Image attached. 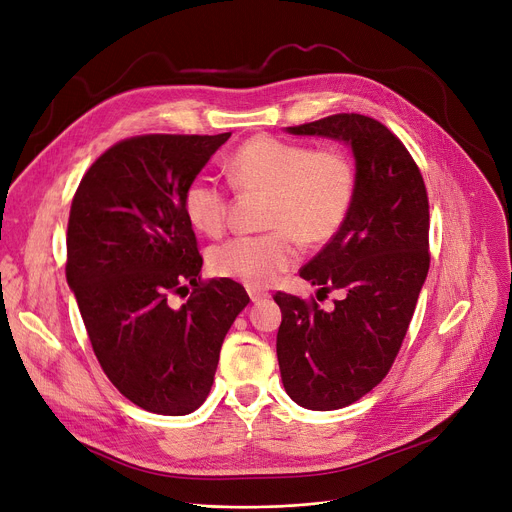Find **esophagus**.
<instances>
[{"label":"esophagus","instance_id":"34e87169","mask_svg":"<svg viewBox=\"0 0 512 512\" xmlns=\"http://www.w3.org/2000/svg\"><path fill=\"white\" fill-rule=\"evenodd\" d=\"M247 292H249V298H251V302H261V300H267V298H269V292H265V290H255V288H249Z\"/></svg>","mask_w":512,"mask_h":512}]
</instances>
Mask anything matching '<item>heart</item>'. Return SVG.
Listing matches in <instances>:
<instances>
[{"instance_id": "heart-1", "label": "heart", "mask_w": 512, "mask_h": 512, "mask_svg": "<svg viewBox=\"0 0 512 512\" xmlns=\"http://www.w3.org/2000/svg\"><path fill=\"white\" fill-rule=\"evenodd\" d=\"M232 188L265 192L263 235L237 237L216 245L210 269L249 288H267L298 261V241H331L349 216L355 198V167L335 147L312 149L273 134H257L224 159ZM183 212L190 224L216 237L228 220V192L208 177H194L183 190Z\"/></svg>"}]
</instances>
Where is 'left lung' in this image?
I'll return each mask as SVG.
<instances>
[{
  "mask_svg": "<svg viewBox=\"0 0 512 512\" xmlns=\"http://www.w3.org/2000/svg\"><path fill=\"white\" fill-rule=\"evenodd\" d=\"M290 134L351 145L355 198L337 235L302 269L318 292L341 294L333 310L277 292V361L288 396L337 410L374 390L390 371L429 271V198L400 138L361 114L290 126Z\"/></svg>",
  "mask_w": 512,
  "mask_h": 512,
  "instance_id": "left-lung-1",
  "label": "left lung"
}]
</instances>
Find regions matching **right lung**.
<instances>
[{"label":"right lung","instance_id":"1","mask_svg":"<svg viewBox=\"0 0 512 512\" xmlns=\"http://www.w3.org/2000/svg\"><path fill=\"white\" fill-rule=\"evenodd\" d=\"M222 134L124 138L87 169L67 224V284L108 380L136 406L181 416L212 388L222 341L249 304L237 282H202L183 190ZM179 309L168 300L187 286Z\"/></svg>","mask_w":512,"mask_h":512}]
</instances>
